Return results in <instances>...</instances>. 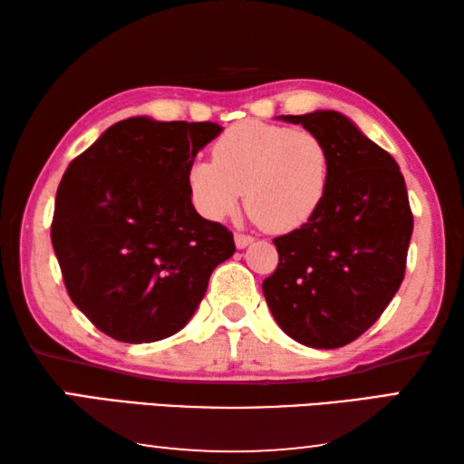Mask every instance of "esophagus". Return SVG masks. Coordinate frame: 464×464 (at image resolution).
I'll use <instances>...</instances> for the list:
<instances>
[{
    "mask_svg": "<svg viewBox=\"0 0 464 464\" xmlns=\"http://www.w3.org/2000/svg\"><path fill=\"white\" fill-rule=\"evenodd\" d=\"M251 243H254V237H249V235H243V233H235V246H237V249L247 247Z\"/></svg>",
    "mask_w": 464,
    "mask_h": 464,
    "instance_id": "esophagus-1",
    "label": "esophagus"
}]
</instances>
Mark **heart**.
I'll return each mask as SVG.
<instances>
[{
    "instance_id": "1",
    "label": "heart",
    "mask_w": 464,
    "mask_h": 464,
    "mask_svg": "<svg viewBox=\"0 0 464 464\" xmlns=\"http://www.w3.org/2000/svg\"><path fill=\"white\" fill-rule=\"evenodd\" d=\"M215 160H196L186 174L194 208L210 221L237 210L246 190L251 217L274 233L307 225L325 198L329 153L311 130L257 121L227 129Z\"/></svg>"
}]
</instances>
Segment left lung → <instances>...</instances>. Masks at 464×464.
I'll list each match as a JSON object with an SVG mask.
<instances>
[{"label": "left lung", "mask_w": 464, "mask_h": 464, "mask_svg": "<svg viewBox=\"0 0 464 464\" xmlns=\"http://www.w3.org/2000/svg\"><path fill=\"white\" fill-rule=\"evenodd\" d=\"M324 140L329 184L315 217L274 239L278 268L264 280L282 332L309 348L354 342L401 286L413 215L397 161L348 116H278Z\"/></svg>", "instance_id": "obj_1"}]
</instances>
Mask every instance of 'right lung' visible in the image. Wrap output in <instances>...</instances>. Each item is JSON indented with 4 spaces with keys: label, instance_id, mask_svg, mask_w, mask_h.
<instances>
[{
    "label": "right lung",
    "instance_id": "add662e5",
    "mask_svg": "<svg viewBox=\"0 0 464 464\" xmlns=\"http://www.w3.org/2000/svg\"><path fill=\"white\" fill-rule=\"evenodd\" d=\"M217 122L132 116L69 163L51 241L67 293L100 332L127 343L178 334L208 278L235 254L233 233L196 213L186 174Z\"/></svg>",
    "mask_w": 464,
    "mask_h": 464
}]
</instances>
